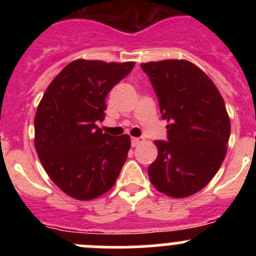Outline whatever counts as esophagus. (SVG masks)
<instances>
[{
	"instance_id": "1",
	"label": "esophagus",
	"mask_w": 256,
	"mask_h": 256,
	"mask_svg": "<svg viewBox=\"0 0 256 256\" xmlns=\"http://www.w3.org/2000/svg\"><path fill=\"white\" fill-rule=\"evenodd\" d=\"M141 141H142V138H131V146L136 147L138 144L141 142Z\"/></svg>"
}]
</instances>
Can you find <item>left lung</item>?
I'll return each mask as SVG.
<instances>
[{"label": "left lung", "instance_id": "1", "mask_svg": "<svg viewBox=\"0 0 256 256\" xmlns=\"http://www.w3.org/2000/svg\"><path fill=\"white\" fill-rule=\"evenodd\" d=\"M148 76L167 141L157 140L158 154L148 166L156 190L170 197L192 196L218 172L230 136L226 104L210 79L187 60L168 59L141 64Z\"/></svg>", "mask_w": 256, "mask_h": 256}]
</instances>
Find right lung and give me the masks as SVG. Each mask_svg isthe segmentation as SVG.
I'll return each mask as SVG.
<instances>
[{"label": "right lung", "instance_id": "add662e5", "mask_svg": "<svg viewBox=\"0 0 256 256\" xmlns=\"http://www.w3.org/2000/svg\"><path fill=\"white\" fill-rule=\"evenodd\" d=\"M135 66L100 60L72 62L46 90L34 118V146L50 180L70 197L89 200L116 182L130 136L102 134L105 99Z\"/></svg>", "mask_w": 256, "mask_h": 256}]
</instances>
